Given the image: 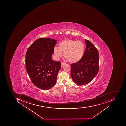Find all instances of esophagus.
<instances>
[{
    "mask_svg": "<svg viewBox=\"0 0 126 126\" xmlns=\"http://www.w3.org/2000/svg\"><path fill=\"white\" fill-rule=\"evenodd\" d=\"M66 64V63H64V62H62L61 63V67H63V65H65V64Z\"/></svg>",
    "mask_w": 126,
    "mask_h": 126,
    "instance_id": "34e87169",
    "label": "esophagus"
}]
</instances>
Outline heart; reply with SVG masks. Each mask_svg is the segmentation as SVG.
Segmentation results:
<instances>
[{
  "label": "heart",
  "mask_w": 126,
  "mask_h": 126,
  "mask_svg": "<svg viewBox=\"0 0 126 126\" xmlns=\"http://www.w3.org/2000/svg\"><path fill=\"white\" fill-rule=\"evenodd\" d=\"M59 45V47H55L54 48V52L57 58L62 56V53H64V57L70 63H77L82 58L85 46L81 41L64 40Z\"/></svg>",
  "instance_id": "heart-1"
}]
</instances>
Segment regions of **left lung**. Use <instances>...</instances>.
Masks as SVG:
<instances>
[{
  "label": "left lung",
  "mask_w": 126,
  "mask_h": 126,
  "mask_svg": "<svg viewBox=\"0 0 126 126\" xmlns=\"http://www.w3.org/2000/svg\"><path fill=\"white\" fill-rule=\"evenodd\" d=\"M86 50L82 58L71 64V75L74 82L79 86L91 81L99 71L98 49L89 40H85Z\"/></svg>",
  "instance_id": "8db88e82"
}]
</instances>
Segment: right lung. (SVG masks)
<instances>
[{
	"mask_svg": "<svg viewBox=\"0 0 126 126\" xmlns=\"http://www.w3.org/2000/svg\"><path fill=\"white\" fill-rule=\"evenodd\" d=\"M56 43L53 39L40 38L26 51V72L32 83L41 89L48 90L54 86L61 68V62L54 61L51 58Z\"/></svg>",
	"mask_w": 126,
	"mask_h": 126,
	"instance_id": "obj_1",
	"label": "right lung"
}]
</instances>
